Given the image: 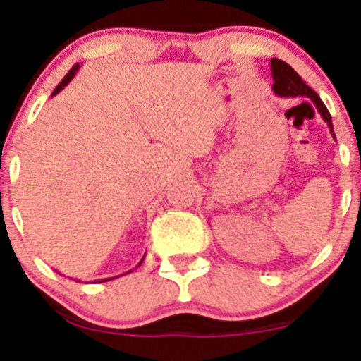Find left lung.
Here are the masks:
<instances>
[{
    "label": "left lung",
    "mask_w": 361,
    "mask_h": 361,
    "mask_svg": "<svg viewBox=\"0 0 361 361\" xmlns=\"http://www.w3.org/2000/svg\"><path fill=\"white\" fill-rule=\"evenodd\" d=\"M271 76H273V93L279 94V97H307L310 100L314 102V105H316V109L319 114H321V117L324 122L327 123V127H329L331 134H333V137L336 139V135H334V130H333V120H331V115L329 111H327L326 105L322 103L321 98H319V94L310 88L309 85H305L304 81H302V78L293 71L292 68L287 64L285 61H280V59H271Z\"/></svg>",
    "instance_id": "left-lung-1"
}]
</instances>
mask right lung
<instances>
[{
    "mask_svg": "<svg viewBox=\"0 0 361 361\" xmlns=\"http://www.w3.org/2000/svg\"><path fill=\"white\" fill-rule=\"evenodd\" d=\"M78 69H80V64H74V66H73V68H71V71H69L68 74H66V76H64V80H62V81L59 82V85H57V86H56V90H54V91H52V97H56V94H57V93H59V91H61V90H64V88H66V86H68V85H69V81H71V80H73V78H74V76H76ZM140 263H142V261H140ZM140 263H139V264H140ZM139 264H137V267H139ZM130 271H132V270H130ZM130 271H127V273H130ZM109 280H111V279H105V280H97V281H98V283H102V281H109Z\"/></svg>",
    "mask_w": 361,
    "mask_h": 361,
    "instance_id": "obj_1",
    "label": "right lung"
}]
</instances>
